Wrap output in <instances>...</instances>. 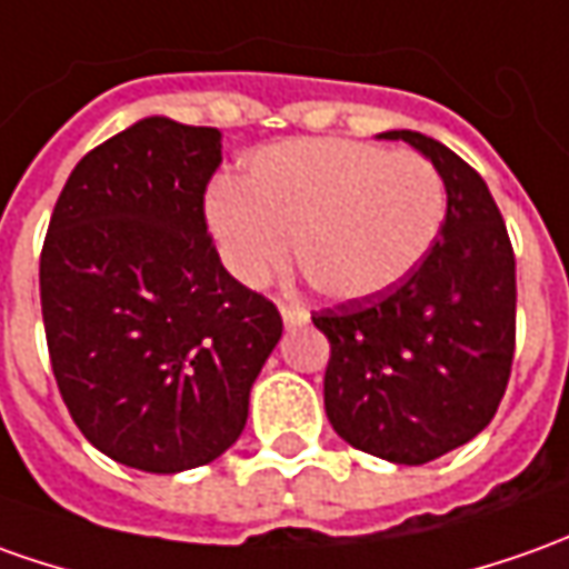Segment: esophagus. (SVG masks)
<instances>
[{
  "label": "esophagus",
  "mask_w": 569,
  "mask_h": 569,
  "mask_svg": "<svg viewBox=\"0 0 569 569\" xmlns=\"http://www.w3.org/2000/svg\"><path fill=\"white\" fill-rule=\"evenodd\" d=\"M280 315H283L286 327H301V323H308V311H301L296 305H280Z\"/></svg>",
  "instance_id": "34e87169"
}]
</instances>
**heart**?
Returning <instances> with one entry per match:
<instances>
[{"label":"heart","mask_w":569,"mask_h":569,"mask_svg":"<svg viewBox=\"0 0 569 569\" xmlns=\"http://www.w3.org/2000/svg\"><path fill=\"white\" fill-rule=\"evenodd\" d=\"M204 218L242 283L292 258L320 296L358 301L401 283L446 220V183L423 154L355 139H292L208 189Z\"/></svg>","instance_id":"obj_1"}]
</instances>
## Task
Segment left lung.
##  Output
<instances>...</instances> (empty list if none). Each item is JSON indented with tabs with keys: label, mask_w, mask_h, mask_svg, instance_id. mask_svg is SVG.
Listing matches in <instances>:
<instances>
[{
	"label": "left lung",
	"mask_w": 569,
	"mask_h": 569,
	"mask_svg": "<svg viewBox=\"0 0 569 569\" xmlns=\"http://www.w3.org/2000/svg\"><path fill=\"white\" fill-rule=\"evenodd\" d=\"M430 158L446 183L439 239L401 283L315 315L330 339L323 405L367 455L427 463L489 427L508 389L517 277L508 227L463 158L415 130H389Z\"/></svg>",
	"instance_id": "obj_1"
}]
</instances>
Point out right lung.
<instances>
[{
  "label": "right lung",
  "mask_w": 569,
  "mask_h": 569,
  "mask_svg": "<svg viewBox=\"0 0 569 569\" xmlns=\"http://www.w3.org/2000/svg\"><path fill=\"white\" fill-rule=\"evenodd\" d=\"M220 130L142 118L68 177L40 254L58 392L111 461L180 473L220 458L283 336L233 280L204 223Z\"/></svg>",
  "instance_id": "1"
}]
</instances>
